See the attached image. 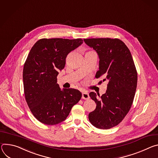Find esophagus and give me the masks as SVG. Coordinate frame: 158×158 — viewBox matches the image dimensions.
I'll use <instances>...</instances> for the list:
<instances>
[{"instance_id":"34e87169","label":"esophagus","mask_w":158,"mask_h":158,"mask_svg":"<svg viewBox=\"0 0 158 158\" xmlns=\"http://www.w3.org/2000/svg\"><path fill=\"white\" fill-rule=\"evenodd\" d=\"M90 98V96H89V94L88 92H86V91H84L82 92V98L83 99H85V100H87L89 99Z\"/></svg>"}]
</instances>
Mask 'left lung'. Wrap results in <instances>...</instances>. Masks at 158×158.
I'll use <instances>...</instances> for the list:
<instances>
[{
    "mask_svg": "<svg viewBox=\"0 0 158 158\" xmlns=\"http://www.w3.org/2000/svg\"><path fill=\"white\" fill-rule=\"evenodd\" d=\"M84 42L99 58L95 77H103V81L109 82L100 99L95 92L90 93L97 106L89 118L97 128L110 129L124 119L131 107L137 88L135 66L129 48L118 39L91 38L85 39Z\"/></svg>",
    "mask_w": 158,
    "mask_h": 158,
    "instance_id": "8db88e82",
    "label": "left lung"
}]
</instances>
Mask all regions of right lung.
I'll return each mask as SVG.
<instances>
[{"label": "right lung", "mask_w": 158, "mask_h": 158, "mask_svg": "<svg viewBox=\"0 0 158 158\" xmlns=\"http://www.w3.org/2000/svg\"><path fill=\"white\" fill-rule=\"evenodd\" d=\"M82 43L81 39L44 38L32 47L23 68L24 90L32 114L41 123L56 125L64 121L81 99L77 89L61 90L57 76L69 52Z\"/></svg>", "instance_id": "1"}]
</instances>
